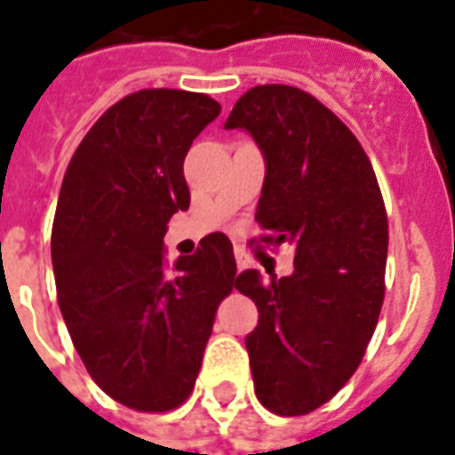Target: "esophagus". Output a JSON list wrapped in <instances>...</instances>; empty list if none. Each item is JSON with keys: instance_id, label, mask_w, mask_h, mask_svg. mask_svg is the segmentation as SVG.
Returning <instances> with one entry per match:
<instances>
[{"instance_id": "obj_1", "label": "esophagus", "mask_w": 455, "mask_h": 455, "mask_svg": "<svg viewBox=\"0 0 455 455\" xmlns=\"http://www.w3.org/2000/svg\"><path fill=\"white\" fill-rule=\"evenodd\" d=\"M235 264H238V271H243L250 264V259H247V254L243 250H235Z\"/></svg>"}]
</instances>
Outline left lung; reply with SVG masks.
<instances>
[{"instance_id":"left-lung-1","label":"left lung","mask_w":455,"mask_h":455,"mask_svg":"<svg viewBox=\"0 0 455 455\" xmlns=\"http://www.w3.org/2000/svg\"><path fill=\"white\" fill-rule=\"evenodd\" d=\"M224 128L252 135L266 177L257 221L266 245L294 247V273L243 271L257 304L247 334L254 393L268 411L323 407L360 367L386 291L387 217L374 168L334 112L301 88H250Z\"/></svg>"}]
</instances>
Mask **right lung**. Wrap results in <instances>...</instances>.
Listing matches in <instances>:
<instances>
[{"mask_svg": "<svg viewBox=\"0 0 455 455\" xmlns=\"http://www.w3.org/2000/svg\"><path fill=\"white\" fill-rule=\"evenodd\" d=\"M217 100L144 88L107 109L74 151L51 234L58 304L88 374L135 411L194 390L217 306L235 285L231 240L210 234L165 268L170 217L189 208L184 156Z\"/></svg>", "mask_w": 455, "mask_h": 455, "instance_id": "right-lung-1", "label": "right lung"}]
</instances>
